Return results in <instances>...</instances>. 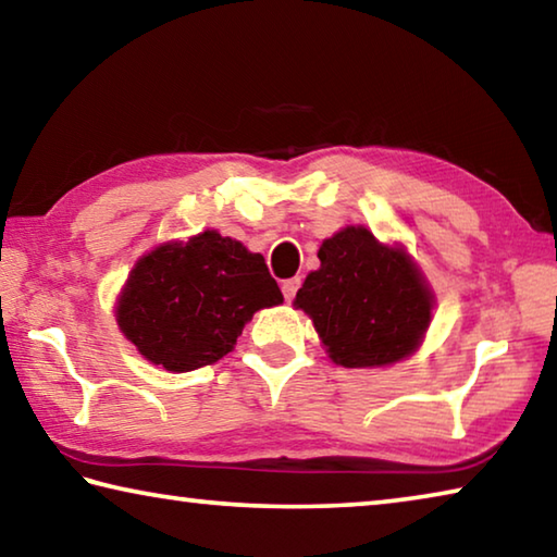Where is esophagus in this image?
<instances>
[{"instance_id": "esophagus-1", "label": "esophagus", "mask_w": 557, "mask_h": 557, "mask_svg": "<svg viewBox=\"0 0 557 557\" xmlns=\"http://www.w3.org/2000/svg\"><path fill=\"white\" fill-rule=\"evenodd\" d=\"M299 285H301V280H299V277H289V280L282 282V295H285V299H287V301H289V299H295Z\"/></svg>"}]
</instances>
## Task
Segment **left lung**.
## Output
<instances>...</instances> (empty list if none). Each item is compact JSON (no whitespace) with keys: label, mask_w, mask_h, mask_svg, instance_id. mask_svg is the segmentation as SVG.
Returning <instances> with one entry per match:
<instances>
[{"label":"left lung","mask_w":557,"mask_h":557,"mask_svg":"<svg viewBox=\"0 0 557 557\" xmlns=\"http://www.w3.org/2000/svg\"><path fill=\"white\" fill-rule=\"evenodd\" d=\"M295 307L344 369H383L414 354L435 309V292L405 245H385L366 225H346L319 245Z\"/></svg>","instance_id":"left-lung-1"}]
</instances>
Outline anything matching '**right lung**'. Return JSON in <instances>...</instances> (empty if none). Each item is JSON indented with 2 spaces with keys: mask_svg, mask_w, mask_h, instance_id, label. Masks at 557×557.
Here are the masks:
<instances>
[{
  "mask_svg": "<svg viewBox=\"0 0 557 557\" xmlns=\"http://www.w3.org/2000/svg\"><path fill=\"white\" fill-rule=\"evenodd\" d=\"M280 301L265 258L209 228L139 258L117 295L115 319L149 363L186 373L233 351L252 314Z\"/></svg>",
  "mask_w": 557,
  "mask_h": 557,
  "instance_id": "obj_1",
  "label": "right lung"
}]
</instances>
